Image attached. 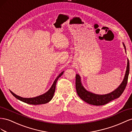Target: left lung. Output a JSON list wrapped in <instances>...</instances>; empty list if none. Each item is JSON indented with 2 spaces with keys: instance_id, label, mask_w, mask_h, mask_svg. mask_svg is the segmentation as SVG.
Instances as JSON below:
<instances>
[{
  "instance_id": "1",
  "label": "left lung",
  "mask_w": 132,
  "mask_h": 132,
  "mask_svg": "<svg viewBox=\"0 0 132 132\" xmlns=\"http://www.w3.org/2000/svg\"><path fill=\"white\" fill-rule=\"evenodd\" d=\"M126 53V48L125 45L123 43ZM129 73V60H127V66L126 71V74L123 80L118 88L114 89L113 91L106 95H97L86 90L83 86L81 83V78L80 75H76V92L78 96L81 98L88 104L95 105V106H102L110 102L111 101L119 98L123 91H125L127 84L128 78Z\"/></svg>"
}]
</instances>
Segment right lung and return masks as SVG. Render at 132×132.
Returning <instances> with one entry per match:
<instances>
[{"label": "right lung", "mask_w": 132, "mask_h": 132, "mask_svg": "<svg viewBox=\"0 0 132 132\" xmlns=\"http://www.w3.org/2000/svg\"><path fill=\"white\" fill-rule=\"evenodd\" d=\"M63 72H64V71L59 75V76L56 77V78L53 84L52 85L50 88L48 89L46 93H45L43 94V95H40L39 96L33 97V98H23L15 95V94L12 91H10V92L16 98L28 104L37 105V104L47 103L48 102H50L52 100V98H53L54 93L55 91V89H56V82H57L59 77H60L62 76Z\"/></svg>", "instance_id": "obj_1"}]
</instances>
